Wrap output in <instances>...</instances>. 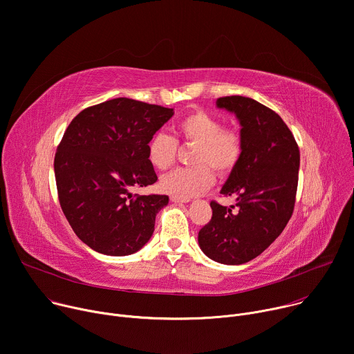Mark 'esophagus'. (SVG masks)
<instances>
[{
  "instance_id": "esophagus-1",
  "label": "esophagus",
  "mask_w": 354,
  "mask_h": 354,
  "mask_svg": "<svg viewBox=\"0 0 354 354\" xmlns=\"http://www.w3.org/2000/svg\"><path fill=\"white\" fill-rule=\"evenodd\" d=\"M170 200H171L173 203H176V204H183V203H188V201H189V200H187V198H180V197H177V195H171Z\"/></svg>"
}]
</instances>
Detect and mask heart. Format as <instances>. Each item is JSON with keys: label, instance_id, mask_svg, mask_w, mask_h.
I'll use <instances>...</instances> for the list:
<instances>
[{"label": "heart", "instance_id": "heart-1", "mask_svg": "<svg viewBox=\"0 0 354 354\" xmlns=\"http://www.w3.org/2000/svg\"><path fill=\"white\" fill-rule=\"evenodd\" d=\"M178 139L195 146L191 154L192 167L177 169L160 180L163 191L189 200L214 183L218 176L230 174L242 159L243 136L234 128H223L221 118L197 109L184 115L177 124ZM177 140L166 132H156L147 142V159L160 170H169L177 157Z\"/></svg>", "mask_w": 354, "mask_h": 354}]
</instances>
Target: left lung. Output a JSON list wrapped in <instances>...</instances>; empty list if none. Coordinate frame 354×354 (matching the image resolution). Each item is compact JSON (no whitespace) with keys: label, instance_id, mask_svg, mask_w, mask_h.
I'll use <instances>...</instances> for the list:
<instances>
[{"label":"left lung","instance_id":"obj_1","mask_svg":"<svg viewBox=\"0 0 354 354\" xmlns=\"http://www.w3.org/2000/svg\"><path fill=\"white\" fill-rule=\"evenodd\" d=\"M216 105L236 113L243 154L221 189L223 197H236V204L211 201L212 218L198 232V243L218 263L243 264L280 236L294 212L299 149L268 106L242 95L221 97Z\"/></svg>","mask_w":354,"mask_h":354}]
</instances>
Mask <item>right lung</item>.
I'll return each mask as SVG.
<instances>
[{
	"label": "right lung",
	"mask_w": 354,
	"mask_h": 354,
	"mask_svg": "<svg viewBox=\"0 0 354 354\" xmlns=\"http://www.w3.org/2000/svg\"><path fill=\"white\" fill-rule=\"evenodd\" d=\"M174 115L171 108L113 98L78 113L55 156L62 211L77 238L108 256H128L151 238L167 195L132 194L157 181L147 142Z\"/></svg>",
	"instance_id": "add662e5"
}]
</instances>
